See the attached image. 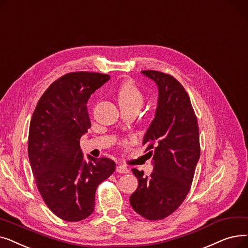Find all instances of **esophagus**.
<instances>
[{
	"mask_svg": "<svg viewBox=\"0 0 248 248\" xmlns=\"http://www.w3.org/2000/svg\"><path fill=\"white\" fill-rule=\"evenodd\" d=\"M116 170L119 172V173H128L129 172V170L126 166H123V164H120V166H118Z\"/></svg>",
	"mask_w": 248,
	"mask_h": 248,
	"instance_id": "34e87169",
	"label": "esophagus"
}]
</instances>
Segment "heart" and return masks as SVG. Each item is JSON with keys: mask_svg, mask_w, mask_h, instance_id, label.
<instances>
[{"mask_svg": "<svg viewBox=\"0 0 248 248\" xmlns=\"http://www.w3.org/2000/svg\"><path fill=\"white\" fill-rule=\"evenodd\" d=\"M120 107L140 108L144 102V95L133 80H126L118 91Z\"/></svg>", "mask_w": 248, "mask_h": 248, "instance_id": "1", "label": "heart"}]
</instances>
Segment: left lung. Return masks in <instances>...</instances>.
Listing matches in <instances>:
<instances>
[{"label":"left lung","instance_id":"1","mask_svg":"<svg viewBox=\"0 0 248 248\" xmlns=\"http://www.w3.org/2000/svg\"><path fill=\"white\" fill-rule=\"evenodd\" d=\"M158 88L155 117L143 138L152 156L149 176L132 169L138 180L130 196L133 210L148 220L172 214L190 191L200 158L197 117L185 88L173 77L155 70H142Z\"/></svg>","mask_w":248,"mask_h":248}]
</instances>
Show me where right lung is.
<instances>
[{
  "mask_svg": "<svg viewBox=\"0 0 248 248\" xmlns=\"http://www.w3.org/2000/svg\"><path fill=\"white\" fill-rule=\"evenodd\" d=\"M109 79L99 73L66 74L44 92L31 118L28 156L35 183L47 207L64 221L93 213L98 186L116 169L107 157L86 160L79 146L91 128L87 103Z\"/></svg>",
  "mask_w": 248,
  "mask_h": 248,
  "instance_id": "add662e5",
  "label": "right lung"
}]
</instances>
